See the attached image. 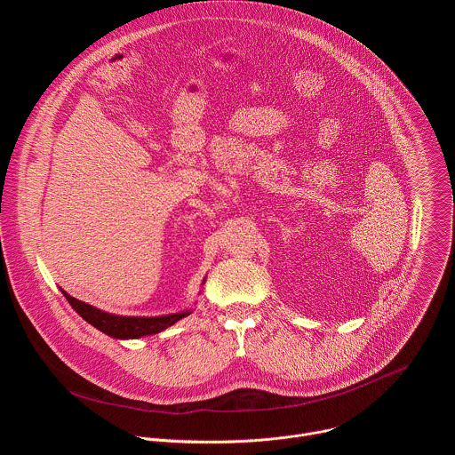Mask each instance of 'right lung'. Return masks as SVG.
I'll return each mask as SVG.
<instances>
[{
    "mask_svg": "<svg viewBox=\"0 0 455 455\" xmlns=\"http://www.w3.org/2000/svg\"><path fill=\"white\" fill-rule=\"evenodd\" d=\"M204 282H206V278L203 280V283ZM60 292L64 294L68 303L73 307V310L84 321H87L91 326H95L102 333H106L113 339H122V340L140 339V337H145V335L159 333V331L166 330L168 326L175 324L179 319H183V317H187L194 312L192 308H188V310H180V312H175V314H164V315H154V317L118 315V314H109L106 310H100L93 305H87L84 301H78L62 289H60Z\"/></svg>",
    "mask_w": 455,
    "mask_h": 455,
    "instance_id": "add662e5",
    "label": "right lung"
}]
</instances>
